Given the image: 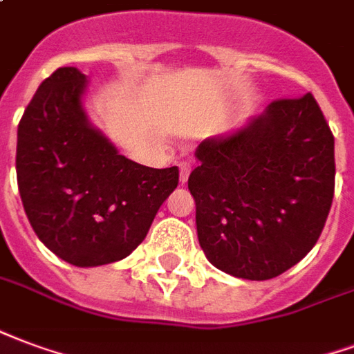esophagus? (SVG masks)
Instances as JSON below:
<instances>
[{
	"label": "esophagus",
	"instance_id": "obj_1",
	"mask_svg": "<svg viewBox=\"0 0 354 354\" xmlns=\"http://www.w3.org/2000/svg\"><path fill=\"white\" fill-rule=\"evenodd\" d=\"M191 167L187 163H180V184L184 185L187 182V178H189Z\"/></svg>",
	"mask_w": 354,
	"mask_h": 354
}]
</instances>
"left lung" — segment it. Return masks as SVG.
Returning <instances> with one entry per match:
<instances>
[{
  "label": "left lung",
  "instance_id": "8db88e82",
  "mask_svg": "<svg viewBox=\"0 0 354 354\" xmlns=\"http://www.w3.org/2000/svg\"><path fill=\"white\" fill-rule=\"evenodd\" d=\"M187 187L197 234L216 268L263 281L315 245L334 198V137L311 93L279 99L198 144Z\"/></svg>",
  "mask_w": 354,
  "mask_h": 354
}]
</instances>
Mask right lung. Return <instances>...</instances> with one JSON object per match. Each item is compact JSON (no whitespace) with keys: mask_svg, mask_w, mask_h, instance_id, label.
Returning <instances> with one entry per match:
<instances>
[{"mask_svg":"<svg viewBox=\"0 0 354 354\" xmlns=\"http://www.w3.org/2000/svg\"><path fill=\"white\" fill-rule=\"evenodd\" d=\"M88 78L59 67L43 80L18 124L17 180L39 240L80 268L137 250L178 185V167L131 161L84 109Z\"/></svg>","mask_w":354,"mask_h":354,"instance_id":"obj_1","label":"right lung"}]
</instances>
